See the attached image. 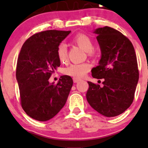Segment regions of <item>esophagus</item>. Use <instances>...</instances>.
<instances>
[{"mask_svg": "<svg viewBox=\"0 0 148 148\" xmlns=\"http://www.w3.org/2000/svg\"><path fill=\"white\" fill-rule=\"evenodd\" d=\"M80 80H81V79H78V78H73V81H74V83H77V82H79V81H80Z\"/></svg>", "mask_w": 148, "mask_h": 148, "instance_id": "obj_1", "label": "esophagus"}]
</instances>
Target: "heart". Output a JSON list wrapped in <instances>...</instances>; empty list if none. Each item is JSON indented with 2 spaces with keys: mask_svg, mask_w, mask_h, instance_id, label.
<instances>
[{
  "mask_svg": "<svg viewBox=\"0 0 148 148\" xmlns=\"http://www.w3.org/2000/svg\"><path fill=\"white\" fill-rule=\"evenodd\" d=\"M74 42L81 47L86 51L92 53L94 44L92 40L88 35L85 34H79L74 37ZM58 56L61 62H64L67 58V48L65 44H60L58 48ZM90 69V64L89 63H74L65 67L63 73L67 76H72L74 78H81L86 74Z\"/></svg>",
  "mask_w": 148,
  "mask_h": 148,
  "instance_id": "obj_1",
  "label": "heart"
}]
</instances>
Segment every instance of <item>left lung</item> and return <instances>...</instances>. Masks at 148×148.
Segmentation results:
<instances>
[{
	"label": "left lung",
	"mask_w": 148,
	"mask_h": 148,
	"mask_svg": "<svg viewBox=\"0 0 148 148\" xmlns=\"http://www.w3.org/2000/svg\"><path fill=\"white\" fill-rule=\"evenodd\" d=\"M101 50L98 65L92 69V76L103 79V87L88 81L86 99L92 108L106 117L125 112L133 102L138 81L136 56L132 42L111 27L93 31Z\"/></svg>",
	"instance_id": "left-lung-1"
}]
</instances>
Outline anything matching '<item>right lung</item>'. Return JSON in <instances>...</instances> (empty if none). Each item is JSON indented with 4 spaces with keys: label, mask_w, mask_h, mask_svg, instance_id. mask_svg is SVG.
<instances>
[{
    "label": "right lung",
    "mask_w": 148,
    "mask_h": 148,
    "mask_svg": "<svg viewBox=\"0 0 148 148\" xmlns=\"http://www.w3.org/2000/svg\"><path fill=\"white\" fill-rule=\"evenodd\" d=\"M71 31L50 30L31 36L23 44L16 64V78L21 106L27 115L47 121L64 106L73 85L70 76H60L57 84L49 78L60 65L58 48Z\"/></svg>",
    "instance_id": "add662e5"
}]
</instances>
